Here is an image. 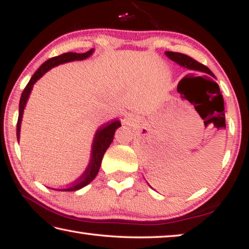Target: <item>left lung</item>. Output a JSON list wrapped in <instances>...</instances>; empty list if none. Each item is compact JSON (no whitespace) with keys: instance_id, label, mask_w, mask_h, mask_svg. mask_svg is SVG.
Here are the masks:
<instances>
[{"instance_id":"obj_1","label":"left lung","mask_w":249,"mask_h":249,"mask_svg":"<svg viewBox=\"0 0 249 249\" xmlns=\"http://www.w3.org/2000/svg\"><path fill=\"white\" fill-rule=\"evenodd\" d=\"M165 53H166V56L168 58L171 59L172 61H175L176 64L180 65L181 67H184V68H188V69H190V70L201 71V72L209 73L210 75H212V77H214L213 72L208 68V67L200 64V62H197L193 58L187 56V54L180 53H174V52H166Z\"/></svg>"}]
</instances>
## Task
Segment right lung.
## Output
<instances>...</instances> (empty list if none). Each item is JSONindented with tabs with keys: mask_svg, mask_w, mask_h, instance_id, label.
Masks as SVG:
<instances>
[{
	"mask_svg": "<svg viewBox=\"0 0 249 249\" xmlns=\"http://www.w3.org/2000/svg\"><path fill=\"white\" fill-rule=\"evenodd\" d=\"M93 50L94 49H90L89 52L83 53H66L60 54V56L53 57L48 59L47 61H45L44 64L39 67L38 70L34 73L31 80H29V82L27 83V86L25 87L22 95H20L19 107H18V126H16L18 141H19V130H20V123H22L23 112H24L25 105H26V102L29 98V94H31L32 92L34 83L43 77L48 70L53 68V67L59 66L61 64H66V62L74 61V60H83V59H87L88 57H90L91 54L93 53ZM120 126H121L120 121L113 120L112 122H109V123L102 125L98 130H96L93 142H92L91 159L86 171H84L83 175L80 177L79 179L75 180L69 188L59 189L58 191H77L79 189L86 187V185L89 184L91 181L95 178L99 172L101 162H102V158L105 154V151H107V149L108 148V146L111 145V142H113V138H114L115 130L119 128ZM53 190H56V189H53Z\"/></svg>",
	"mask_w": 249,
	"mask_h": 249,
	"instance_id": "obj_1",
	"label": "right lung"
}]
</instances>
